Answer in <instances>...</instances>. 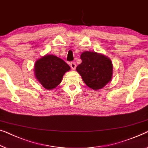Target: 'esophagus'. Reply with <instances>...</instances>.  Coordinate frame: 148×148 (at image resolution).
Segmentation results:
<instances>
[{
    "mask_svg": "<svg viewBox=\"0 0 148 148\" xmlns=\"http://www.w3.org/2000/svg\"><path fill=\"white\" fill-rule=\"evenodd\" d=\"M70 67H71V68L73 70H74L75 69H76V64L74 63V62H71V63H70Z\"/></svg>",
    "mask_w": 148,
    "mask_h": 148,
    "instance_id": "esophagus-1",
    "label": "esophagus"
}]
</instances>
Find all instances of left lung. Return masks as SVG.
Listing matches in <instances>:
<instances>
[{
    "instance_id": "8db88e82",
    "label": "left lung",
    "mask_w": 148,
    "mask_h": 148,
    "mask_svg": "<svg viewBox=\"0 0 148 148\" xmlns=\"http://www.w3.org/2000/svg\"><path fill=\"white\" fill-rule=\"evenodd\" d=\"M82 63L76 71L89 88L99 90L112 80L113 66L111 59L103 53L85 51L81 53Z\"/></svg>"
}]
</instances>
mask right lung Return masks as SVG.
<instances>
[{"label": "right lung", "instance_id": "1", "mask_svg": "<svg viewBox=\"0 0 148 148\" xmlns=\"http://www.w3.org/2000/svg\"><path fill=\"white\" fill-rule=\"evenodd\" d=\"M70 67L57 56L46 54L35 62L34 74L37 80L47 90H52L61 83L63 76Z\"/></svg>", "mask_w": 148, "mask_h": 148}]
</instances>
